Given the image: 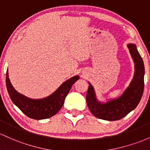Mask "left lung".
Segmentation results:
<instances>
[{"label":"left lung","instance_id":"1","mask_svg":"<svg viewBox=\"0 0 150 150\" xmlns=\"http://www.w3.org/2000/svg\"><path fill=\"white\" fill-rule=\"evenodd\" d=\"M128 48L135 64V73L129 86L120 97L101 104L96 101L94 88L89 83L86 96L87 106L91 114L101 120H121L137 107L142 96L144 86V63L134 44H129Z\"/></svg>","mask_w":150,"mask_h":150}]
</instances>
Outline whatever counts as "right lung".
Wrapping results in <instances>:
<instances>
[{
  "label": "right lung",
  "mask_w": 150,
  "mask_h": 150,
  "mask_svg": "<svg viewBox=\"0 0 150 150\" xmlns=\"http://www.w3.org/2000/svg\"><path fill=\"white\" fill-rule=\"evenodd\" d=\"M79 79L75 76L64 82L51 96L42 99H30L18 93L11 85L6 72V87L13 102L27 117L33 120H44L49 118L59 112L64 103L66 96L70 91L72 85Z\"/></svg>",
  "instance_id": "right-lung-1"
}]
</instances>
